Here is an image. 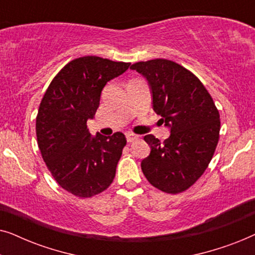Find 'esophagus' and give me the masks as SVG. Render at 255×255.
Here are the masks:
<instances>
[{
    "mask_svg": "<svg viewBox=\"0 0 255 255\" xmlns=\"http://www.w3.org/2000/svg\"><path fill=\"white\" fill-rule=\"evenodd\" d=\"M125 137H127V140H128V142H131V141L135 140V139L138 138V135H137V134L131 133V132H128V133H125Z\"/></svg>",
    "mask_w": 255,
    "mask_h": 255,
    "instance_id": "obj_1",
    "label": "esophagus"
}]
</instances>
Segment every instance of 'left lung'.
I'll return each mask as SVG.
<instances>
[{
	"instance_id": "8db88e82",
	"label": "left lung",
	"mask_w": 255,
	"mask_h": 255,
	"mask_svg": "<svg viewBox=\"0 0 255 255\" xmlns=\"http://www.w3.org/2000/svg\"><path fill=\"white\" fill-rule=\"evenodd\" d=\"M130 69L146 79L153 110L170 132L163 142L145 135L151 153L141 161L142 173L165 193L187 190L207 169L218 144L217 108L200 80L176 62L154 59L135 62Z\"/></svg>"
}]
</instances>
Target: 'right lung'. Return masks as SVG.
I'll use <instances>...</instances> for the list:
<instances>
[{
    "instance_id": "right-lung-1",
    "label": "right lung",
    "mask_w": 255,
    "mask_h": 255,
    "mask_svg": "<svg viewBox=\"0 0 255 255\" xmlns=\"http://www.w3.org/2000/svg\"><path fill=\"white\" fill-rule=\"evenodd\" d=\"M128 66L95 55L78 58L58 73L41 100L36 120L41 156L54 180L75 196L92 197L114 181L125 135L93 137L87 121L95 116L107 82Z\"/></svg>"
}]
</instances>
